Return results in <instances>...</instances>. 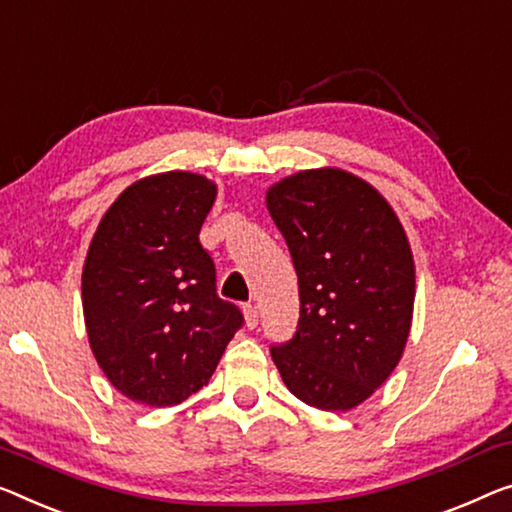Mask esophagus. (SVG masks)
Listing matches in <instances>:
<instances>
[{"instance_id": "34e87169", "label": "esophagus", "mask_w": 512, "mask_h": 512, "mask_svg": "<svg viewBox=\"0 0 512 512\" xmlns=\"http://www.w3.org/2000/svg\"><path fill=\"white\" fill-rule=\"evenodd\" d=\"M243 319H246L248 329H255L257 322H259V315H257L255 305H243Z\"/></svg>"}]
</instances>
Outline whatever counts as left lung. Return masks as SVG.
I'll return each mask as SVG.
<instances>
[{"instance_id": "left-lung-1", "label": "left lung", "mask_w": 512, "mask_h": 512, "mask_svg": "<svg viewBox=\"0 0 512 512\" xmlns=\"http://www.w3.org/2000/svg\"><path fill=\"white\" fill-rule=\"evenodd\" d=\"M299 276V331L273 345L289 393L349 411L391 377L414 319L416 266L398 213L340 167H317L266 190Z\"/></svg>"}]
</instances>
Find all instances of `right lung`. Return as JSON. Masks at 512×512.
<instances>
[{
	"label": "right lung",
	"mask_w": 512,
	"mask_h": 512,
	"mask_svg": "<svg viewBox=\"0 0 512 512\" xmlns=\"http://www.w3.org/2000/svg\"><path fill=\"white\" fill-rule=\"evenodd\" d=\"M218 186L160 172L131 183L103 213L82 266L89 347L110 384L147 407H174L209 384L243 324L216 294L200 243Z\"/></svg>",
	"instance_id": "1"
}]
</instances>
